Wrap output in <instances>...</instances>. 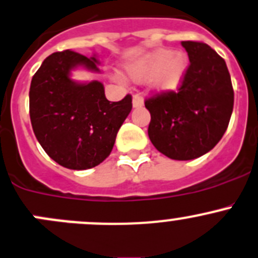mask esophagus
I'll use <instances>...</instances> for the list:
<instances>
[{"instance_id":"esophagus-1","label":"esophagus","mask_w":258,"mask_h":258,"mask_svg":"<svg viewBox=\"0 0 258 258\" xmlns=\"http://www.w3.org/2000/svg\"><path fill=\"white\" fill-rule=\"evenodd\" d=\"M132 104H134L135 108H139V107L144 106V98H142L141 94L140 93L135 94L134 98H132Z\"/></svg>"}]
</instances>
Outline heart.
<instances>
[{
    "instance_id": "b5f03b06",
    "label": "heart",
    "mask_w": 258,
    "mask_h": 258,
    "mask_svg": "<svg viewBox=\"0 0 258 258\" xmlns=\"http://www.w3.org/2000/svg\"><path fill=\"white\" fill-rule=\"evenodd\" d=\"M187 67L189 60L185 52L160 47L149 52L141 61L132 66L128 69V74L137 82L152 76L150 86L154 91L165 93L179 88L185 78Z\"/></svg>"
}]
</instances>
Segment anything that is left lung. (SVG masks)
<instances>
[{"instance_id": "left-lung-1", "label": "left lung", "mask_w": 258, "mask_h": 258, "mask_svg": "<svg viewBox=\"0 0 258 258\" xmlns=\"http://www.w3.org/2000/svg\"><path fill=\"white\" fill-rule=\"evenodd\" d=\"M181 45L190 64L179 89L150 97L145 107L151 114L147 132L152 145L170 159L192 160L221 141L234 93L223 57L204 42Z\"/></svg>"}]
</instances>
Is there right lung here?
Returning <instances> with one entry per match:
<instances>
[{"instance_id": "obj_1", "label": "right lung", "mask_w": 258, "mask_h": 258, "mask_svg": "<svg viewBox=\"0 0 258 258\" xmlns=\"http://www.w3.org/2000/svg\"><path fill=\"white\" fill-rule=\"evenodd\" d=\"M97 64L96 56L64 50L49 55L32 77V130L45 152L67 169H91L108 157L132 109L130 94L119 102H109L101 82L71 79L74 68L99 72Z\"/></svg>"}]
</instances>
